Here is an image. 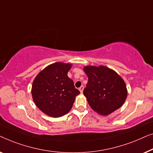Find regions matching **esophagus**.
Listing matches in <instances>:
<instances>
[{
	"label": "esophagus",
	"mask_w": 153,
	"mask_h": 153,
	"mask_svg": "<svg viewBox=\"0 0 153 153\" xmlns=\"http://www.w3.org/2000/svg\"><path fill=\"white\" fill-rule=\"evenodd\" d=\"M79 91H80V93H82L83 90H84V87H83V86H81V87L79 88Z\"/></svg>",
	"instance_id": "1"
}]
</instances>
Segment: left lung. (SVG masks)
<instances>
[{
  "instance_id": "left-lung-1",
  "label": "left lung",
  "mask_w": 153,
  "mask_h": 153,
  "mask_svg": "<svg viewBox=\"0 0 153 153\" xmlns=\"http://www.w3.org/2000/svg\"><path fill=\"white\" fill-rule=\"evenodd\" d=\"M83 69L88 77L83 94L94 111L107 116L123 105L128 90L117 72L105 66H86Z\"/></svg>"
}]
</instances>
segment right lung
I'll return each mask as SVG.
<instances>
[{
  "mask_svg": "<svg viewBox=\"0 0 153 153\" xmlns=\"http://www.w3.org/2000/svg\"><path fill=\"white\" fill-rule=\"evenodd\" d=\"M72 64L55 62L44 68L34 78L32 96L36 106L45 114L57 118L71 109L79 92L68 77Z\"/></svg>",
  "mask_w": 153,
  "mask_h": 153,
  "instance_id": "obj_1",
  "label": "right lung"
}]
</instances>
